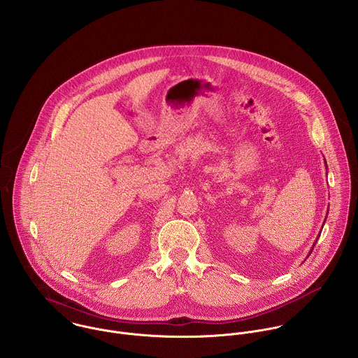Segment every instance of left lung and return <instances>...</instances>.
<instances>
[{
	"label": "left lung",
	"mask_w": 358,
	"mask_h": 358,
	"mask_svg": "<svg viewBox=\"0 0 358 358\" xmlns=\"http://www.w3.org/2000/svg\"><path fill=\"white\" fill-rule=\"evenodd\" d=\"M325 168H327V162H325ZM327 215H328V213H327ZM325 219H327V217H325ZM315 243H317V240H315ZM315 243H314V245H315ZM314 245H313V248H314ZM313 248H311V251H313ZM311 251H310V252H308V255H310V254H311ZM307 255V256H308Z\"/></svg>",
	"instance_id": "obj_1"
}]
</instances>
